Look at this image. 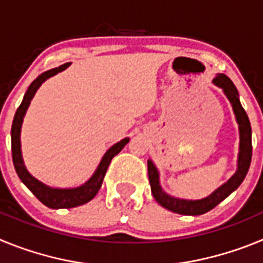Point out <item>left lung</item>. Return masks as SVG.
<instances>
[{
  "label": "left lung",
  "mask_w": 263,
  "mask_h": 263,
  "mask_svg": "<svg viewBox=\"0 0 263 263\" xmlns=\"http://www.w3.org/2000/svg\"><path fill=\"white\" fill-rule=\"evenodd\" d=\"M213 84L216 87L221 88L227 99L229 100L234 116H236L237 124H238L240 147H238V157H237V170L224 184L215 190L210 196L199 199V200H187V199H179V197L171 196L163 191V188L160 185L159 171H158L154 162L148 159V182H150V187H152L153 196L163 208L171 211V212L179 213V215L197 216L213 210L217 204L221 203L232 192L236 191L237 188L240 187L246 174L249 171L250 162H252V127H250L249 117H248L245 109L242 108L240 103L238 90L234 87L231 79L224 73H218L213 79Z\"/></svg>",
  "instance_id": "left-lung-1"
}]
</instances>
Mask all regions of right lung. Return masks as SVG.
Masks as SVG:
<instances>
[{
    "mask_svg": "<svg viewBox=\"0 0 263 263\" xmlns=\"http://www.w3.org/2000/svg\"><path fill=\"white\" fill-rule=\"evenodd\" d=\"M69 64H71V63H66V64L57 67V68L48 69V71L41 73L35 80L32 81L31 84H30V87L27 88L25 96H23V100L22 103H21L20 108L15 111L13 125H11V154H13L14 168L17 171L21 182L26 185L32 194L35 195V197L41 201V203H43L46 206H48V208H52V210L75 208V206L83 205V204L92 200V199L97 195V192H99L101 184H103L104 176H105L106 170H108L113 157H116V155L125 147V145L129 142V138H124L121 139L120 142L115 143V145L111 146L108 152L104 154V157L101 158V160H100L99 166H97L93 175L90 176L84 184L79 185V187H50V185L45 184V183H42L41 180H38L36 178H34V176L27 171L26 166L23 163L22 150H21V129H22L23 118H25V115H26L27 109H29L32 97L35 96L36 90L39 89V87H41L47 79L52 78V76H55L57 73H59V72L64 71Z\"/></svg>",
    "mask_w": 263,
    "mask_h": 263,
    "instance_id": "1",
    "label": "right lung"
}]
</instances>
